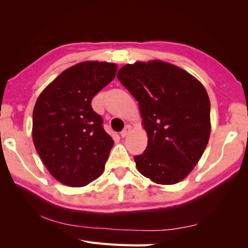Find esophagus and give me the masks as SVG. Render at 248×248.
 I'll return each mask as SVG.
<instances>
[{"label": "esophagus", "instance_id": "34e87169", "mask_svg": "<svg viewBox=\"0 0 248 248\" xmlns=\"http://www.w3.org/2000/svg\"><path fill=\"white\" fill-rule=\"evenodd\" d=\"M131 129H132V127H131L130 124H127V125H125V127L124 128V130L121 131V132H120L121 138H125V136H127V135H128V133H129L130 131H131Z\"/></svg>", "mask_w": 248, "mask_h": 248}]
</instances>
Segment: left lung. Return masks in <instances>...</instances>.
Wrapping results in <instances>:
<instances>
[{
	"instance_id": "8db88e82",
	"label": "left lung",
	"mask_w": 248,
	"mask_h": 248,
	"mask_svg": "<svg viewBox=\"0 0 248 248\" xmlns=\"http://www.w3.org/2000/svg\"><path fill=\"white\" fill-rule=\"evenodd\" d=\"M117 78L138 100L148 144L134 156L139 171L159 184H175L197 164L210 138V100L202 83L168 62H138Z\"/></svg>"
}]
</instances>
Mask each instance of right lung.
<instances>
[{
	"instance_id": "right-lung-1",
	"label": "right lung",
	"mask_w": 248,
	"mask_h": 248,
	"mask_svg": "<svg viewBox=\"0 0 248 248\" xmlns=\"http://www.w3.org/2000/svg\"><path fill=\"white\" fill-rule=\"evenodd\" d=\"M116 71L110 62H80L62 72L37 99L35 148L51 175L65 186H85L104 170L114 140L92 100Z\"/></svg>"
}]
</instances>
